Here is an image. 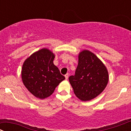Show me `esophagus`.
Masks as SVG:
<instances>
[{"instance_id":"obj_1","label":"esophagus","mask_w":131,"mask_h":131,"mask_svg":"<svg viewBox=\"0 0 131 131\" xmlns=\"http://www.w3.org/2000/svg\"><path fill=\"white\" fill-rule=\"evenodd\" d=\"M65 78H66V80H67V79L68 78V74H65Z\"/></svg>"}]
</instances>
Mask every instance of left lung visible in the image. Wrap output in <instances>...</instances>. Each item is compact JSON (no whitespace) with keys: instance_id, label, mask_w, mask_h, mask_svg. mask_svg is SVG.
<instances>
[{"instance_id":"1","label":"left lung","mask_w":131,"mask_h":131,"mask_svg":"<svg viewBox=\"0 0 131 131\" xmlns=\"http://www.w3.org/2000/svg\"><path fill=\"white\" fill-rule=\"evenodd\" d=\"M74 94L81 101L93 99L104 91L108 84L106 67L96 55L89 50L78 55V64L74 76L68 78Z\"/></svg>"}]
</instances>
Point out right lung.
<instances>
[{
    "label": "right lung",
    "mask_w": 131,
    "mask_h": 131,
    "mask_svg": "<svg viewBox=\"0 0 131 131\" xmlns=\"http://www.w3.org/2000/svg\"><path fill=\"white\" fill-rule=\"evenodd\" d=\"M55 55L47 48L32 54L23 63L22 81L26 88L36 98L49 96L55 88L65 79L53 64Z\"/></svg>",
    "instance_id": "right-lung-1"
}]
</instances>
